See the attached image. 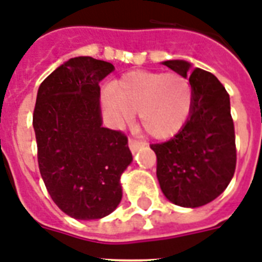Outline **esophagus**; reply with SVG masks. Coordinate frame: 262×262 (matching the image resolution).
Segmentation results:
<instances>
[{
    "label": "esophagus",
    "instance_id": "esophagus-1",
    "mask_svg": "<svg viewBox=\"0 0 262 262\" xmlns=\"http://www.w3.org/2000/svg\"><path fill=\"white\" fill-rule=\"evenodd\" d=\"M144 142L140 141V140H135V138H129V148H130V150L135 153V151H137L138 149H141L142 146H144Z\"/></svg>",
    "mask_w": 262,
    "mask_h": 262
}]
</instances>
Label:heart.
Masks as SVG:
<instances>
[{
    "label": "heart",
    "instance_id": "heart-1",
    "mask_svg": "<svg viewBox=\"0 0 262 262\" xmlns=\"http://www.w3.org/2000/svg\"><path fill=\"white\" fill-rule=\"evenodd\" d=\"M104 104L117 124L140 116L144 130L156 138L179 132L193 106V88L186 77L162 72H132L104 92Z\"/></svg>",
    "mask_w": 262,
    "mask_h": 262
}]
</instances>
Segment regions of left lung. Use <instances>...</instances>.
Here are the masks:
<instances>
[{
	"mask_svg": "<svg viewBox=\"0 0 262 262\" xmlns=\"http://www.w3.org/2000/svg\"><path fill=\"white\" fill-rule=\"evenodd\" d=\"M186 77L190 63L162 62ZM189 81L193 106L173 138L151 144L157 156V179L165 197L184 208H199L217 199L236 170L237 151L229 94L216 76L194 68Z\"/></svg>",
	"mask_w": 262,
	"mask_h": 262,
	"instance_id": "obj_1",
	"label": "left lung"
}]
</instances>
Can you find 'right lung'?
Here are the masks:
<instances>
[{
	"mask_svg": "<svg viewBox=\"0 0 262 262\" xmlns=\"http://www.w3.org/2000/svg\"><path fill=\"white\" fill-rule=\"evenodd\" d=\"M113 70L106 61L74 57L37 93L39 173L54 204L77 220L102 219L117 208L120 177L133 160L126 136L102 126L98 83Z\"/></svg>",
	"mask_w": 262,
	"mask_h": 262,
	"instance_id": "1",
	"label": "right lung"
}]
</instances>
